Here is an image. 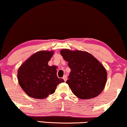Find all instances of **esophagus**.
I'll return each instance as SVG.
<instances>
[{
	"mask_svg": "<svg viewBox=\"0 0 127 127\" xmlns=\"http://www.w3.org/2000/svg\"><path fill=\"white\" fill-rule=\"evenodd\" d=\"M63 79H64V81H66L67 80V76L66 75H64V77H63Z\"/></svg>",
	"mask_w": 127,
	"mask_h": 127,
	"instance_id": "34e87169",
	"label": "esophagus"
}]
</instances>
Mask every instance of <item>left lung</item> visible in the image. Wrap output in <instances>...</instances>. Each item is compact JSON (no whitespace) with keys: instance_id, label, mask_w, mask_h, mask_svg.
Here are the masks:
<instances>
[{"instance_id":"obj_1","label":"left lung","mask_w":127,"mask_h":127,"mask_svg":"<svg viewBox=\"0 0 127 127\" xmlns=\"http://www.w3.org/2000/svg\"><path fill=\"white\" fill-rule=\"evenodd\" d=\"M61 54L71 69L68 84L74 95L81 99L95 97L101 93L107 80L106 70L88 52L62 49Z\"/></svg>"}]
</instances>
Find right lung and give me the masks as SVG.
Masks as SVG:
<instances>
[{"mask_svg":"<svg viewBox=\"0 0 127 127\" xmlns=\"http://www.w3.org/2000/svg\"><path fill=\"white\" fill-rule=\"evenodd\" d=\"M53 53L46 50L36 52L19 67V84L30 97L38 99L47 97L55 93L58 84L64 82L56 75L57 67L48 65Z\"/></svg>","mask_w":127,"mask_h":127,"instance_id":"1","label":"right lung"}]
</instances>
